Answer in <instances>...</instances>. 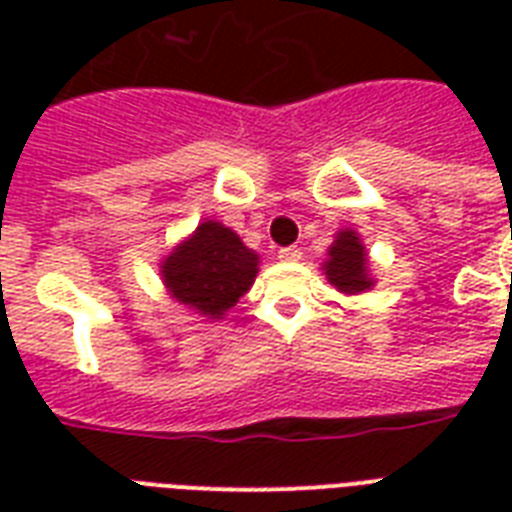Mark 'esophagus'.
<instances>
[{"instance_id": "obj_1", "label": "esophagus", "mask_w": 512, "mask_h": 512, "mask_svg": "<svg viewBox=\"0 0 512 512\" xmlns=\"http://www.w3.org/2000/svg\"><path fill=\"white\" fill-rule=\"evenodd\" d=\"M303 257V252L297 247H281L279 249V260H284V263H297Z\"/></svg>"}]
</instances>
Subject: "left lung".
<instances>
[{
	"label": "left lung",
	"mask_w": 512,
	"mask_h": 512,
	"mask_svg": "<svg viewBox=\"0 0 512 512\" xmlns=\"http://www.w3.org/2000/svg\"><path fill=\"white\" fill-rule=\"evenodd\" d=\"M324 273H327L329 284L345 295H361L366 289H372L374 279L369 276V257H366V247L361 244L356 231L345 228L337 233L335 244L329 247Z\"/></svg>",
	"instance_id": "8db88e82"
}]
</instances>
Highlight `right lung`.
<instances>
[{"instance_id":"add662e5","label":"right lung","mask_w":512,"mask_h":512,"mask_svg":"<svg viewBox=\"0 0 512 512\" xmlns=\"http://www.w3.org/2000/svg\"><path fill=\"white\" fill-rule=\"evenodd\" d=\"M260 257L217 220L199 228L162 260L164 287L199 316L220 319L255 284Z\"/></svg>"}]
</instances>
